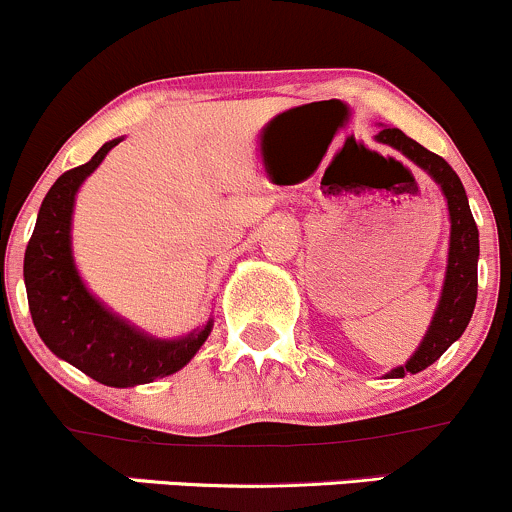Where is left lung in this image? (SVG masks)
<instances>
[{
	"instance_id": "left-lung-1",
	"label": "left lung",
	"mask_w": 512,
	"mask_h": 512,
	"mask_svg": "<svg viewBox=\"0 0 512 512\" xmlns=\"http://www.w3.org/2000/svg\"><path fill=\"white\" fill-rule=\"evenodd\" d=\"M376 140L389 143L403 155H408L415 165L423 167L425 172L442 187L447 196L449 221H452V235H449V257H447V277L442 286V299L437 306L435 318H432L428 335L420 342L418 352L408 359L406 367L393 369L391 379H401L408 372L418 374L432 362H437L454 340L462 338L469 325L471 313L476 306V286H479V274H476V262H479V228H476L474 216H471L466 192L459 182L457 172L442 160L440 155L430 153L413 138L398 128H381Z\"/></svg>"
}]
</instances>
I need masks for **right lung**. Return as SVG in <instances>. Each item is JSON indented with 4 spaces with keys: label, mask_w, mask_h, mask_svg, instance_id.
<instances>
[{
    "label": "right lung",
    "mask_w": 512,
    "mask_h": 512,
    "mask_svg": "<svg viewBox=\"0 0 512 512\" xmlns=\"http://www.w3.org/2000/svg\"><path fill=\"white\" fill-rule=\"evenodd\" d=\"M119 143L121 138L109 140L92 160L55 179L26 245L24 282L33 325L48 350L99 384L126 389L179 372L209 338L211 323L182 340H155L106 311L84 289L72 262V204L80 184Z\"/></svg>",
    "instance_id": "add662e5"
}]
</instances>
